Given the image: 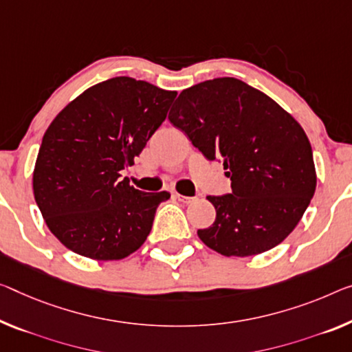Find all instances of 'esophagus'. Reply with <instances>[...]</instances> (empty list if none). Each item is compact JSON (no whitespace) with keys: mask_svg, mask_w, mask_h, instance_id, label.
Wrapping results in <instances>:
<instances>
[{"mask_svg":"<svg viewBox=\"0 0 352 352\" xmlns=\"http://www.w3.org/2000/svg\"><path fill=\"white\" fill-rule=\"evenodd\" d=\"M176 198L179 199V201L186 203V204H190V203L197 201V197H184V195H179V193H176Z\"/></svg>","mask_w":352,"mask_h":352,"instance_id":"esophagus-1","label":"esophagus"}]
</instances>
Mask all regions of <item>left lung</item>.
Returning <instances> with one entry per match:
<instances>
[{
    "label": "left lung",
    "mask_w": 352,
    "mask_h": 352,
    "mask_svg": "<svg viewBox=\"0 0 352 352\" xmlns=\"http://www.w3.org/2000/svg\"><path fill=\"white\" fill-rule=\"evenodd\" d=\"M168 120L208 160L223 162L231 193L208 197L215 221L198 230L223 256H252L296 228L316 188L304 129L277 102L242 80L223 77L184 89Z\"/></svg>",
    "instance_id": "8db88e82"
}]
</instances>
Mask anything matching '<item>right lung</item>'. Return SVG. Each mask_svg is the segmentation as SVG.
I'll list each match as a JSON object with an SVG mask.
<instances>
[{
  "mask_svg": "<svg viewBox=\"0 0 352 352\" xmlns=\"http://www.w3.org/2000/svg\"><path fill=\"white\" fill-rule=\"evenodd\" d=\"M176 94L115 77L86 89L48 126L32 190L48 230L69 250L111 261L143 245L170 193L137 190L121 171L165 121Z\"/></svg>",
  "mask_w": 352,
  "mask_h": 352,
  "instance_id": "right-lung-1",
  "label": "right lung"
}]
</instances>
